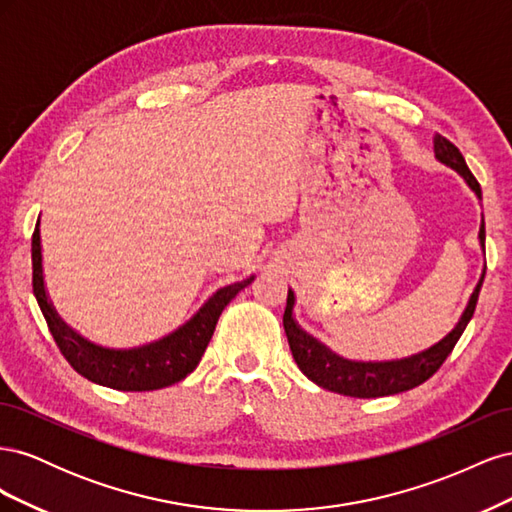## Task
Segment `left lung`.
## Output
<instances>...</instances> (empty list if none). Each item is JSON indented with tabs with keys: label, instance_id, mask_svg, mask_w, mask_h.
Returning <instances> with one entry per match:
<instances>
[{
	"label": "left lung",
	"instance_id": "1",
	"mask_svg": "<svg viewBox=\"0 0 512 512\" xmlns=\"http://www.w3.org/2000/svg\"><path fill=\"white\" fill-rule=\"evenodd\" d=\"M433 151H436V158L440 162L455 168L457 173L468 181V185L476 192L478 198L483 196L476 177L470 173L466 160L461 156V151L448 141V138H444L442 134L433 136ZM478 239L485 250V220L480 222ZM483 280H485V271L480 275V282L476 284L470 303L466 307V312H463L461 320L457 322V327L448 333L442 342L431 346L429 350L410 356V359L386 361V363L346 361L342 356L333 354L329 348H324L320 342H316L314 337H309L305 331L297 327V322L292 318L294 294L292 290H288V301L284 309V331H286L294 361H297L299 369L314 384L339 395L369 399V397H384V395L410 391L414 386L423 384L425 380H429L433 374H436V371L442 367V363L446 361V356L453 352L459 337L463 335V331H466L470 318L474 316L478 292H480V286H483Z\"/></svg>",
	"mask_w": 512,
	"mask_h": 512
}]
</instances>
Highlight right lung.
I'll use <instances>...</instances> for the list:
<instances>
[{
  "label": "right lung",
  "mask_w": 512,
  "mask_h": 512,
  "mask_svg": "<svg viewBox=\"0 0 512 512\" xmlns=\"http://www.w3.org/2000/svg\"><path fill=\"white\" fill-rule=\"evenodd\" d=\"M32 269L36 301L61 354L83 378L117 391H158L192 374L211 342L222 309L254 280L250 277V280L220 288L190 322H185L181 329L166 335L160 342L134 350H106L89 344L87 339L68 329L51 307L42 277L40 222L32 235Z\"/></svg>",
  "instance_id": "obj_1"
}]
</instances>
